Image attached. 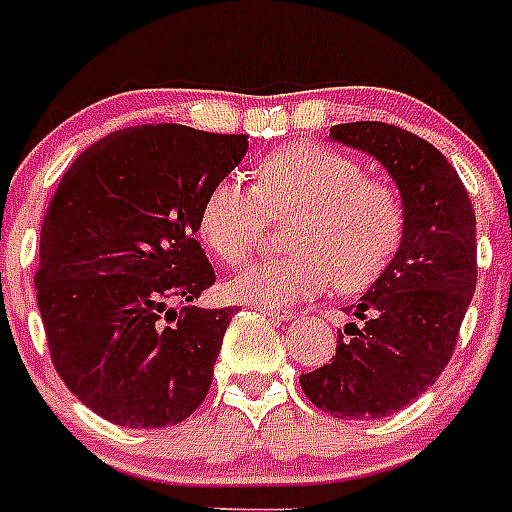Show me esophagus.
<instances>
[{
  "label": "esophagus",
  "mask_w": 512,
  "mask_h": 512,
  "mask_svg": "<svg viewBox=\"0 0 512 512\" xmlns=\"http://www.w3.org/2000/svg\"><path fill=\"white\" fill-rule=\"evenodd\" d=\"M257 311H260V314H265V317H271V319H282V322H290V319H295V314H292V311H287V308L257 306Z\"/></svg>",
  "instance_id": "1"
}]
</instances>
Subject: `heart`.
<instances>
[{"mask_svg":"<svg viewBox=\"0 0 512 512\" xmlns=\"http://www.w3.org/2000/svg\"><path fill=\"white\" fill-rule=\"evenodd\" d=\"M295 212L287 255L265 257L230 282L233 298L287 306L330 284L360 292L392 265L405 239V201L395 185L365 177L349 155L295 144L265 155L255 187L217 179L198 209V233L222 263H244L265 236L268 217Z\"/></svg>","mask_w":512,"mask_h":512,"instance_id":"1","label":"heart"}]
</instances>
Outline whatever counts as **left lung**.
<instances>
[{"instance_id":"obj_1","label":"left lung","mask_w":512,"mask_h":512,"mask_svg":"<svg viewBox=\"0 0 512 512\" xmlns=\"http://www.w3.org/2000/svg\"><path fill=\"white\" fill-rule=\"evenodd\" d=\"M338 142L370 152L405 201L403 247L351 314L333 360L300 376L311 403L335 419H381L403 411L438 381L454 354L478 279L475 212L438 147L405 128L360 120L330 128Z\"/></svg>"}]
</instances>
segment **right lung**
Listing matches in <instances>:
<instances>
[{"label":"right lung","mask_w":512,"mask_h":512,"mask_svg":"<svg viewBox=\"0 0 512 512\" xmlns=\"http://www.w3.org/2000/svg\"><path fill=\"white\" fill-rule=\"evenodd\" d=\"M247 147V134L147 123L91 144L58 182L34 290L53 368L101 419L155 429L204 403L239 308L190 306L214 284L198 209Z\"/></svg>","instance_id":"add662e5"}]
</instances>
